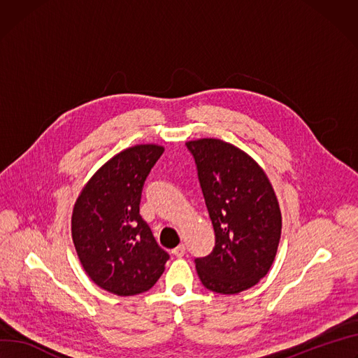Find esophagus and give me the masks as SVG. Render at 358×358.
<instances>
[{
    "instance_id": "esophagus-1",
    "label": "esophagus",
    "mask_w": 358,
    "mask_h": 358,
    "mask_svg": "<svg viewBox=\"0 0 358 358\" xmlns=\"http://www.w3.org/2000/svg\"><path fill=\"white\" fill-rule=\"evenodd\" d=\"M171 252L176 255V257H182L185 254V245L184 244H180L178 247H176L174 250H171Z\"/></svg>"
}]
</instances>
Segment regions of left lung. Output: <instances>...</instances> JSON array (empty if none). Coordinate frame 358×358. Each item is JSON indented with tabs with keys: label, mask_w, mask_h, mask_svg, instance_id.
I'll list each match as a JSON object with an SVG mask.
<instances>
[{
	"label": "left lung",
	"mask_w": 358,
	"mask_h": 358,
	"mask_svg": "<svg viewBox=\"0 0 358 358\" xmlns=\"http://www.w3.org/2000/svg\"><path fill=\"white\" fill-rule=\"evenodd\" d=\"M196 159L215 247L196 259L206 288L237 294L271 268L281 237V211L274 188L258 162L241 148L218 140L187 141Z\"/></svg>",
	"instance_id": "8db88e82"
}]
</instances>
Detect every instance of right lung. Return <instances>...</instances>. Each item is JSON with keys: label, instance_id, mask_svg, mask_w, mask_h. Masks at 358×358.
Listing matches in <instances>:
<instances>
[{"label": "right lung", "instance_id": "add662e5", "mask_svg": "<svg viewBox=\"0 0 358 358\" xmlns=\"http://www.w3.org/2000/svg\"><path fill=\"white\" fill-rule=\"evenodd\" d=\"M164 152L158 144L122 150L85 182L73 208L80 263L103 289L125 297L148 291L166 270L162 250L140 215L144 181Z\"/></svg>", "mask_w": 358, "mask_h": 358}]
</instances>
